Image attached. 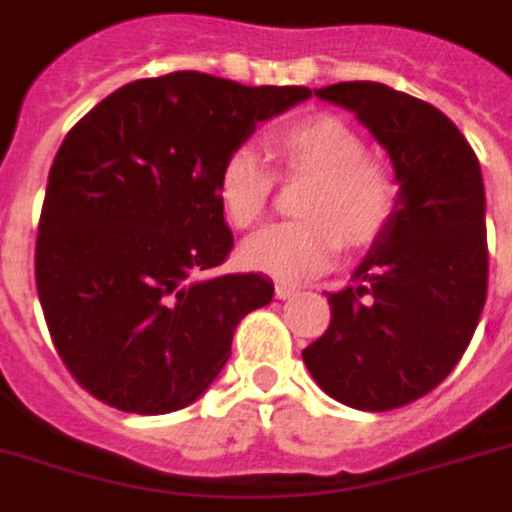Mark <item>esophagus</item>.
Returning <instances> with one entry per match:
<instances>
[{
	"label": "esophagus",
	"instance_id": "esophagus-1",
	"mask_svg": "<svg viewBox=\"0 0 512 512\" xmlns=\"http://www.w3.org/2000/svg\"><path fill=\"white\" fill-rule=\"evenodd\" d=\"M295 287L292 285H285V282H277V285H274V295H277L279 300H287V298H292V295H295Z\"/></svg>",
	"mask_w": 512,
	"mask_h": 512
}]
</instances>
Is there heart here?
I'll list each match as a JSON object with an SVG mask.
<instances>
[{"instance_id": "1", "label": "heart", "mask_w": 512, "mask_h": 512, "mask_svg": "<svg viewBox=\"0 0 512 512\" xmlns=\"http://www.w3.org/2000/svg\"><path fill=\"white\" fill-rule=\"evenodd\" d=\"M282 176L310 178L298 204L300 220L277 222L243 243L248 269L279 282L321 272L344 248L362 251L386 233L399 186L391 170L365 155V142L342 116L308 113L282 121L266 134ZM274 191V170L251 147L227 152L217 170V202L235 230L264 217Z\"/></svg>"}]
</instances>
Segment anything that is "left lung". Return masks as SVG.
Masks as SVG:
<instances>
[{
	"label": "left lung",
	"mask_w": 512,
	"mask_h": 512,
	"mask_svg": "<svg viewBox=\"0 0 512 512\" xmlns=\"http://www.w3.org/2000/svg\"><path fill=\"white\" fill-rule=\"evenodd\" d=\"M316 95L355 111L386 147L399 199L352 274L355 285L329 292V329L303 360L331 399L388 412L448 378L482 316V170L458 126L425 100L381 82H339Z\"/></svg>",
	"instance_id": "left-lung-1"
}]
</instances>
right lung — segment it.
Wrapping results in <instances>:
<instances>
[{
  "label": "right lung",
  "instance_id": "1",
  "mask_svg": "<svg viewBox=\"0 0 512 512\" xmlns=\"http://www.w3.org/2000/svg\"><path fill=\"white\" fill-rule=\"evenodd\" d=\"M308 87L170 72L119 87L69 129L48 173L36 285L74 381L131 414L189 406L233 331L272 303L261 274H214L233 251L217 170Z\"/></svg>",
  "mask_w": 512,
  "mask_h": 512
}]
</instances>
